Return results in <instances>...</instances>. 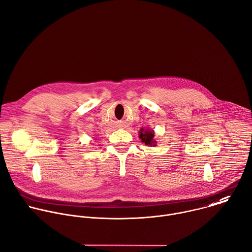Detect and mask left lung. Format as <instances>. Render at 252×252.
Here are the masks:
<instances>
[{"label":"left lung","instance_id":"obj_1","mask_svg":"<svg viewBox=\"0 0 252 252\" xmlns=\"http://www.w3.org/2000/svg\"><path fill=\"white\" fill-rule=\"evenodd\" d=\"M153 137L154 134L152 131H143V128L140 129V134H139V138L141 139L142 142H144L146 145H152L153 142Z\"/></svg>","mask_w":252,"mask_h":252}]
</instances>
